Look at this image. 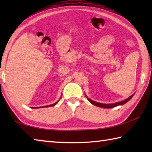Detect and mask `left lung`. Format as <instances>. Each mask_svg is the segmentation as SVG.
<instances>
[{
  "mask_svg": "<svg viewBox=\"0 0 152 152\" xmlns=\"http://www.w3.org/2000/svg\"><path fill=\"white\" fill-rule=\"evenodd\" d=\"M133 95H134V94H132V96H129V98H127V99L124 100V101H120V102H115V103H113V104H103V103H100V102H95V101H92L91 99H88V97H87V99H88V101L91 102V104L95 105V106L96 107H102V108H113V107H115L117 106H119V105H123L125 104L126 102H127L129 100L132 99V98L133 97Z\"/></svg>",
  "mask_w": 152,
  "mask_h": 152,
  "instance_id": "left-lung-1",
  "label": "left lung"
}]
</instances>
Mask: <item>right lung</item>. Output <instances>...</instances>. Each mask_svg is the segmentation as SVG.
I'll return each instance as SVG.
<instances>
[{
  "label": "right lung",
  "mask_w": 152,
  "mask_h": 152,
  "mask_svg": "<svg viewBox=\"0 0 152 152\" xmlns=\"http://www.w3.org/2000/svg\"><path fill=\"white\" fill-rule=\"evenodd\" d=\"M59 102V101H57L56 102H55V103H53V104H50V105H47V106H43V107H40L39 108H42V107H53V106H55V105L58 103V102ZM37 108H39V107H33V109H37Z\"/></svg>",
  "instance_id": "right-lung-1"
}]
</instances>
